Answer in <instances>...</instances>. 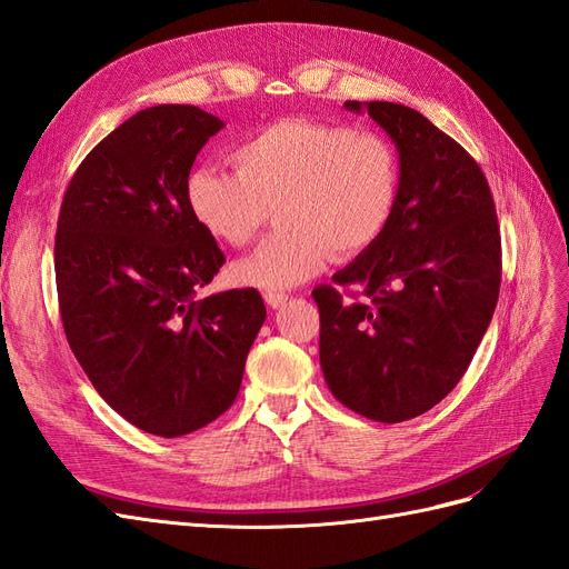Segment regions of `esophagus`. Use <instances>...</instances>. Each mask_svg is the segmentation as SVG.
<instances>
[{
  "mask_svg": "<svg viewBox=\"0 0 569 569\" xmlns=\"http://www.w3.org/2000/svg\"><path fill=\"white\" fill-rule=\"evenodd\" d=\"M264 302L271 307V310H279V307H283L288 302V296L279 293V290H267Z\"/></svg>",
  "mask_w": 569,
  "mask_h": 569,
  "instance_id": "1",
  "label": "esophagus"
}]
</instances>
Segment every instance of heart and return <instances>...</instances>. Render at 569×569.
I'll return each instance as SVG.
<instances>
[{
  "instance_id": "b5f03b06",
  "label": "heart",
  "mask_w": 569,
  "mask_h": 569,
  "mask_svg": "<svg viewBox=\"0 0 569 569\" xmlns=\"http://www.w3.org/2000/svg\"><path fill=\"white\" fill-rule=\"evenodd\" d=\"M236 171L194 169L186 181L192 219L214 240L246 248L276 209L279 231L233 267L236 281L290 288L319 273L331 254L375 248L398 207L400 161L367 128L281 119L231 152Z\"/></svg>"
}]
</instances>
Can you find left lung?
<instances>
[{
  "mask_svg": "<svg viewBox=\"0 0 569 569\" xmlns=\"http://www.w3.org/2000/svg\"><path fill=\"white\" fill-rule=\"evenodd\" d=\"M391 136L398 207L386 233L319 286V362L331 393L367 419L425 415L458 386L500 290V229L489 181L419 111L346 102Z\"/></svg>",
  "mask_w": 569,
  "mask_h": 569,
  "instance_id": "1",
  "label": "left lung"
}]
</instances>
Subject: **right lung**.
Segmentation results:
<instances>
[{"mask_svg":"<svg viewBox=\"0 0 569 569\" xmlns=\"http://www.w3.org/2000/svg\"><path fill=\"white\" fill-rule=\"evenodd\" d=\"M223 121L192 104L138 111L80 161L61 200L63 333L94 391L133 427L176 438L231 408L267 307L254 288L198 298L226 262L186 181Z\"/></svg>","mask_w":569,"mask_h":569,"instance_id":"add662e5","label":"right lung"}]
</instances>
